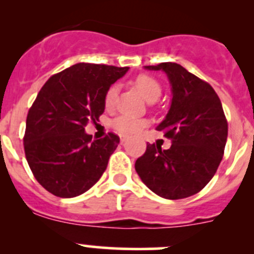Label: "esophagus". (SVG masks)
<instances>
[{"label": "esophagus", "mask_w": 254, "mask_h": 254, "mask_svg": "<svg viewBox=\"0 0 254 254\" xmlns=\"http://www.w3.org/2000/svg\"><path fill=\"white\" fill-rule=\"evenodd\" d=\"M127 140V136H124V135H122V136H120V142L122 143H124Z\"/></svg>", "instance_id": "obj_1"}]
</instances>
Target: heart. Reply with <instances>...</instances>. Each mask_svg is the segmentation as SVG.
<instances>
[{
    "label": "heart",
    "mask_w": 254,
    "mask_h": 254,
    "mask_svg": "<svg viewBox=\"0 0 254 254\" xmlns=\"http://www.w3.org/2000/svg\"><path fill=\"white\" fill-rule=\"evenodd\" d=\"M135 86L141 92V94L147 101L153 102L160 97L161 86L157 79L150 75H139L135 78ZM117 86H111L104 96V104L107 108H112L114 106L115 98H117ZM147 125V120L142 118H135L131 115L123 114L113 120V127L117 131L124 135H132L139 132L143 127Z\"/></svg>",
    "instance_id": "1"
}]
</instances>
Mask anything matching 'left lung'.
Listing matches in <instances>:
<instances>
[{"mask_svg": "<svg viewBox=\"0 0 254 254\" xmlns=\"http://www.w3.org/2000/svg\"><path fill=\"white\" fill-rule=\"evenodd\" d=\"M163 71L172 89L170 111L156 127L172 145L168 150L148 143L135 170L148 189L165 199L199 193L211 181L224 156L227 120L211 86L176 63L145 66Z\"/></svg>", "mask_w": 254, "mask_h": 254, "instance_id": "left-lung-1", "label": "left lung"}]
</instances>
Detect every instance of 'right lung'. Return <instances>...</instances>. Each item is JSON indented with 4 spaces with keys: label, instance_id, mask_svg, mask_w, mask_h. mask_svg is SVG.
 Listing matches in <instances>:
<instances>
[{
    "label": "right lung",
    "instance_id": "right-lung-1",
    "mask_svg": "<svg viewBox=\"0 0 254 254\" xmlns=\"http://www.w3.org/2000/svg\"><path fill=\"white\" fill-rule=\"evenodd\" d=\"M129 67L76 64L51 76L27 115L24 151L35 179L60 198H73L94 186L108 166L119 136L92 140L84 127L99 119L104 96Z\"/></svg>",
    "mask_w": 254,
    "mask_h": 254
}]
</instances>
